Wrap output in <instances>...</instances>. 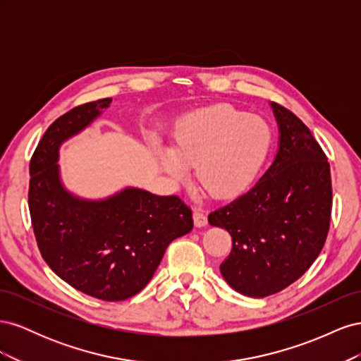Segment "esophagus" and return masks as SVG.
<instances>
[{"label":"esophagus","mask_w":361,"mask_h":361,"mask_svg":"<svg viewBox=\"0 0 361 361\" xmlns=\"http://www.w3.org/2000/svg\"><path fill=\"white\" fill-rule=\"evenodd\" d=\"M194 224L197 227H204L207 224V216L202 209H194Z\"/></svg>","instance_id":"esophagus-1"}]
</instances>
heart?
<instances>
[{
    "instance_id": "1",
    "label": "heart",
    "mask_w": 361,
    "mask_h": 361,
    "mask_svg": "<svg viewBox=\"0 0 361 361\" xmlns=\"http://www.w3.org/2000/svg\"><path fill=\"white\" fill-rule=\"evenodd\" d=\"M269 146L271 130L260 117L216 105L185 118L174 150H166L161 158L176 180L187 176L188 166H197L200 188L214 199L227 200L250 187Z\"/></svg>"
}]
</instances>
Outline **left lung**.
Wrapping results in <instances>:
<instances>
[{"mask_svg": "<svg viewBox=\"0 0 361 361\" xmlns=\"http://www.w3.org/2000/svg\"><path fill=\"white\" fill-rule=\"evenodd\" d=\"M280 128L274 162L255 187L207 216L232 236L220 265L236 292L253 298L297 281L319 256L330 231V162L310 129L286 106L272 102Z\"/></svg>", "mask_w": 361, "mask_h": 361, "instance_id": "left-lung-1", "label": "left lung"}]
</instances>
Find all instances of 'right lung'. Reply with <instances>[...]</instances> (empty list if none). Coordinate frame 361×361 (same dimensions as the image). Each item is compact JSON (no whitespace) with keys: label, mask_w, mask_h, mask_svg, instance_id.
Wrapping results in <instances>:
<instances>
[{"label":"right lung","mask_w":361,"mask_h":361,"mask_svg":"<svg viewBox=\"0 0 361 361\" xmlns=\"http://www.w3.org/2000/svg\"><path fill=\"white\" fill-rule=\"evenodd\" d=\"M111 101L78 105L49 125L30 161L28 207L40 255L61 280L90 297L123 301L147 285L169 244L194 223L179 195L126 188L87 202L61 187L56 164L61 141Z\"/></svg>","instance_id":"right-lung-1"}]
</instances>
